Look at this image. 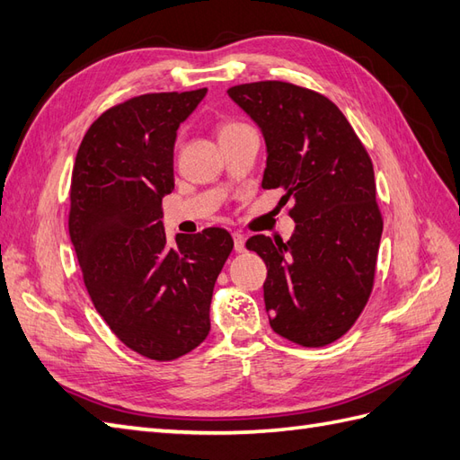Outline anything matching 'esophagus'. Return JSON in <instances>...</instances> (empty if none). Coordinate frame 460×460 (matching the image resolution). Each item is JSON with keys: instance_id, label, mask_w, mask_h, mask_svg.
Wrapping results in <instances>:
<instances>
[{"instance_id": "esophagus-1", "label": "esophagus", "mask_w": 460, "mask_h": 460, "mask_svg": "<svg viewBox=\"0 0 460 460\" xmlns=\"http://www.w3.org/2000/svg\"><path fill=\"white\" fill-rule=\"evenodd\" d=\"M232 238H234V250H236L238 253L245 252V236H243V234L234 232Z\"/></svg>"}]
</instances>
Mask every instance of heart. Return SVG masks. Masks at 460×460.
Masks as SVG:
<instances>
[{
  "label": "heart",
  "instance_id": "obj_1",
  "mask_svg": "<svg viewBox=\"0 0 460 460\" xmlns=\"http://www.w3.org/2000/svg\"><path fill=\"white\" fill-rule=\"evenodd\" d=\"M236 127H242V125H238V122H228V125H224V127H222V132L232 130V128H236Z\"/></svg>",
  "mask_w": 460,
  "mask_h": 460
}]
</instances>
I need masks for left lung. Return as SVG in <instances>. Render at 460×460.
Returning a JSON list of instances; mask_svg holds the SVG:
<instances>
[{"instance_id":"1","label":"left lung","mask_w":460,"mask_h":460,"mask_svg":"<svg viewBox=\"0 0 460 460\" xmlns=\"http://www.w3.org/2000/svg\"><path fill=\"white\" fill-rule=\"evenodd\" d=\"M267 146L263 189H283L296 222L288 242L257 234L245 242L267 265L265 310L273 332L305 347L340 340L375 283L383 217L373 162L328 97L287 82L228 89Z\"/></svg>"}]
</instances>
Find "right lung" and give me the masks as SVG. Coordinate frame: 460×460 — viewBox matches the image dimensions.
Masks as SVG:
<instances>
[{"label":"right lung","mask_w":460,"mask_h":460,"mask_svg":"<svg viewBox=\"0 0 460 460\" xmlns=\"http://www.w3.org/2000/svg\"><path fill=\"white\" fill-rule=\"evenodd\" d=\"M205 95L146 93L107 109L72 170L68 228L87 293L111 332L154 361L207 340L212 290L234 248L224 228L177 234L173 245L164 232L177 128Z\"/></svg>","instance_id":"add662e5"}]
</instances>
